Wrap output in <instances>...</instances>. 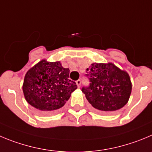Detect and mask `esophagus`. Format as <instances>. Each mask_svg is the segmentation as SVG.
Here are the masks:
<instances>
[{
  "label": "esophagus",
  "instance_id": "34e87169",
  "mask_svg": "<svg viewBox=\"0 0 152 152\" xmlns=\"http://www.w3.org/2000/svg\"><path fill=\"white\" fill-rule=\"evenodd\" d=\"M81 83H82V82H81L80 79H79V80L76 81V85H77L78 88H80V86H81Z\"/></svg>",
  "mask_w": 152,
  "mask_h": 152
}]
</instances>
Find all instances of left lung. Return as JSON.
<instances>
[{
	"instance_id": "8db88e82",
	"label": "left lung",
	"mask_w": 152,
	"mask_h": 152,
	"mask_svg": "<svg viewBox=\"0 0 152 152\" xmlns=\"http://www.w3.org/2000/svg\"><path fill=\"white\" fill-rule=\"evenodd\" d=\"M88 87L82 91L100 113H113L127 104L132 91L130 76L113 63H93L87 68Z\"/></svg>"
}]
</instances>
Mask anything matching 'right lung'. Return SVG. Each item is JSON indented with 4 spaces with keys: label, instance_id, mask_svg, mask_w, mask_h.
<instances>
[{
    "label": "right lung",
    "instance_id": "add662e5",
    "mask_svg": "<svg viewBox=\"0 0 152 152\" xmlns=\"http://www.w3.org/2000/svg\"><path fill=\"white\" fill-rule=\"evenodd\" d=\"M69 76V68H64L60 61L42 59L25 74L22 86L25 100L42 113H56L77 88Z\"/></svg>",
    "mask_w": 152,
    "mask_h": 152
}]
</instances>
